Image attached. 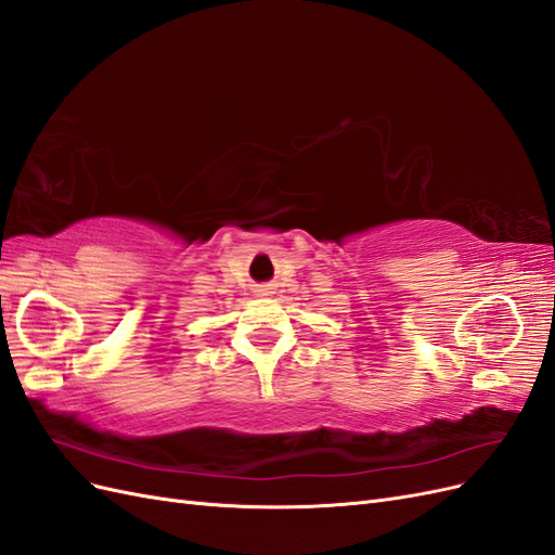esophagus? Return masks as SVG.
Masks as SVG:
<instances>
[{"label":"esophagus","mask_w":555,"mask_h":555,"mask_svg":"<svg viewBox=\"0 0 555 555\" xmlns=\"http://www.w3.org/2000/svg\"><path fill=\"white\" fill-rule=\"evenodd\" d=\"M273 294H275V292H273L271 284H259V287H257V296H261V298L273 296Z\"/></svg>","instance_id":"34e87169"}]
</instances>
